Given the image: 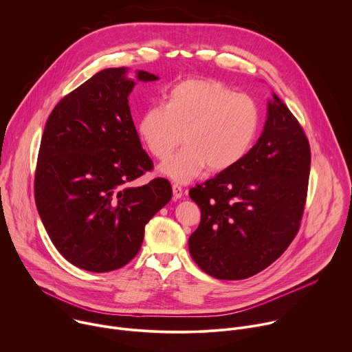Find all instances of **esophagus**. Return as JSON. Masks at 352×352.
<instances>
[{
    "instance_id": "obj_1",
    "label": "esophagus",
    "mask_w": 352,
    "mask_h": 352,
    "mask_svg": "<svg viewBox=\"0 0 352 352\" xmlns=\"http://www.w3.org/2000/svg\"><path fill=\"white\" fill-rule=\"evenodd\" d=\"M173 195H174V199H181L184 196V189L181 185L178 184H174L173 185Z\"/></svg>"
}]
</instances>
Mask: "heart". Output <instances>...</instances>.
<instances>
[{"label":"heart","instance_id":"1","mask_svg":"<svg viewBox=\"0 0 352 352\" xmlns=\"http://www.w3.org/2000/svg\"><path fill=\"white\" fill-rule=\"evenodd\" d=\"M262 122L256 100L236 93L212 78H192L177 83L164 106L147 107L138 121V133L147 152L167 160L178 144L185 146L162 171L188 182L205 168L226 171L252 148Z\"/></svg>","mask_w":352,"mask_h":352}]
</instances>
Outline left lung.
<instances>
[{"label": "left lung", "mask_w": 352, "mask_h": 352, "mask_svg": "<svg viewBox=\"0 0 352 352\" xmlns=\"http://www.w3.org/2000/svg\"><path fill=\"white\" fill-rule=\"evenodd\" d=\"M309 171V140L272 93L258 143L238 164L189 190L202 213L188 242L195 263L220 280L248 278L270 266L299 230Z\"/></svg>", "instance_id": "obj_1"}]
</instances>
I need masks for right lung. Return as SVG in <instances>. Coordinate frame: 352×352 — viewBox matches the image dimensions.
<instances>
[{"instance_id":"add662e5","label":"right lung","mask_w":352,"mask_h":352,"mask_svg":"<svg viewBox=\"0 0 352 352\" xmlns=\"http://www.w3.org/2000/svg\"><path fill=\"white\" fill-rule=\"evenodd\" d=\"M125 68L100 71L50 114L34 171L40 219L58 252L79 269L106 273L131 262L144 226L173 196L166 178L131 182L153 170L132 121ZM152 82L156 75L138 72Z\"/></svg>"}]
</instances>
